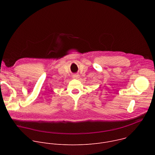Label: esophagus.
Wrapping results in <instances>:
<instances>
[{
	"mask_svg": "<svg viewBox=\"0 0 155 155\" xmlns=\"http://www.w3.org/2000/svg\"><path fill=\"white\" fill-rule=\"evenodd\" d=\"M72 77H73V78L77 79V78H79V75H77V74H74V75H73Z\"/></svg>",
	"mask_w": 155,
	"mask_h": 155,
	"instance_id": "34e87169",
	"label": "esophagus"
}]
</instances>
